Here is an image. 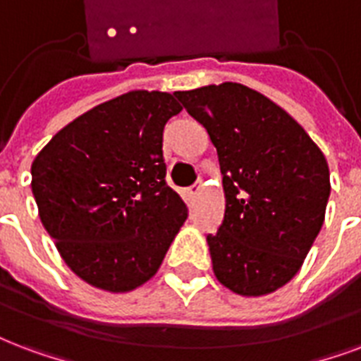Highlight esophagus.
<instances>
[{
  "mask_svg": "<svg viewBox=\"0 0 361 361\" xmlns=\"http://www.w3.org/2000/svg\"><path fill=\"white\" fill-rule=\"evenodd\" d=\"M200 189H202L200 181L199 183H195V185L189 187V189H187V200H189V202H195V200H197V197H199Z\"/></svg>",
  "mask_w": 361,
  "mask_h": 361,
  "instance_id": "obj_1",
  "label": "esophagus"
}]
</instances>
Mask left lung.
<instances>
[{
  "mask_svg": "<svg viewBox=\"0 0 361 361\" xmlns=\"http://www.w3.org/2000/svg\"><path fill=\"white\" fill-rule=\"evenodd\" d=\"M224 176L225 217L208 235L217 282L261 297L286 286L320 233L331 191L322 149L279 104L240 82L178 90Z\"/></svg>",
  "mask_w": 361,
  "mask_h": 361,
  "instance_id": "obj_1",
  "label": "left lung"
}]
</instances>
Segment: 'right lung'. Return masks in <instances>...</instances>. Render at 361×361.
<instances>
[{"label": "right lung", "instance_id": "obj_1", "mask_svg": "<svg viewBox=\"0 0 361 361\" xmlns=\"http://www.w3.org/2000/svg\"><path fill=\"white\" fill-rule=\"evenodd\" d=\"M181 109L174 94L130 90L71 121L32 162L41 224L92 288L144 286L187 219L162 161V130Z\"/></svg>", "mask_w": 361, "mask_h": 361}]
</instances>
